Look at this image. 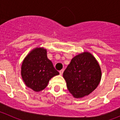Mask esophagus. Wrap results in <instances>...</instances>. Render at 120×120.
Instances as JSON below:
<instances>
[{"instance_id": "34e87169", "label": "esophagus", "mask_w": 120, "mask_h": 120, "mask_svg": "<svg viewBox=\"0 0 120 120\" xmlns=\"http://www.w3.org/2000/svg\"><path fill=\"white\" fill-rule=\"evenodd\" d=\"M63 72H64V70L63 69L59 71V74H60V75H62V74H63Z\"/></svg>"}]
</instances>
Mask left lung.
Returning a JSON list of instances; mask_svg holds the SVG:
<instances>
[{
	"instance_id": "left-lung-1",
	"label": "left lung",
	"mask_w": 120,
	"mask_h": 120,
	"mask_svg": "<svg viewBox=\"0 0 120 120\" xmlns=\"http://www.w3.org/2000/svg\"><path fill=\"white\" fill-rule=\"evenodd\" d=\"M70 93L75 98H82L94 91L99 84L101 71L96 58L85 52L71 59L63 73Z\"/></svg>"
}]
</instances>
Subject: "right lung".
I'll list each match as a JSON object with an SVG mask.
<instances>
[{"label": "right lung", "mask_w": 120, "mask_h": 120, "mask_svg": "<svg viewBox=\"0 0 120 120\" xmlns=\"http://www.w3.org/2000/svg\"><path fill=\"white\" fill-rule=\"evenodd\" d=\"M21 69L24 83L36 92L44 90L52 77L59 75L43 47L32 50L23 60Z\"/></svg>", "instance_id": "add662e5"}]
</instances>
